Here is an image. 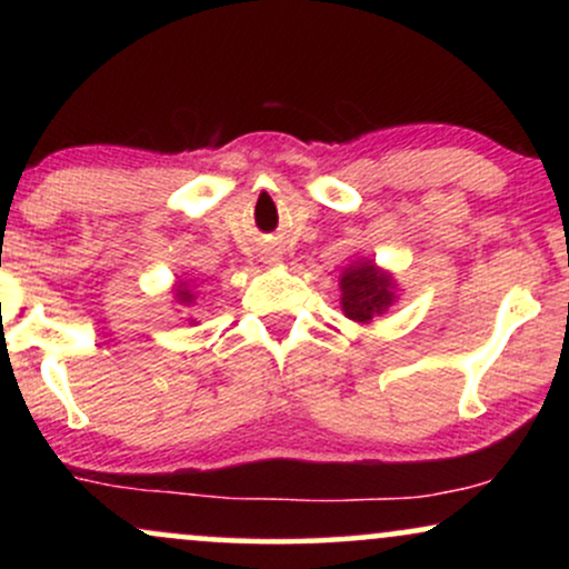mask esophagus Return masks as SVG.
Instances as JSON below:
<instances>
[{
	"mask_svg": "<svg viewBox=\"0 0 569 569\" xmlns=\"http://www.w3.org/2000/svg\"><path fill=\"white\" fill-rule=\"evenodd\" d=\"M267 259H270V262H276L278 257H276V253H267Z\"/></svg>",
	"mask_w": 569,
	"mask_h": 569,
	"instance_id": "esophagus-1",
	"label": "esophagus"
}]
</instances>
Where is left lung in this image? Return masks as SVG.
Returning a JSON list of instances; mask_svg holds the SVG:
<instances>
[{
	"label": "left lung",
	"mask_w": 569,
	"mask_h": 569,
	"mask_svg": "<svg viewBox=\"0 0 569 569\" xmlns=\"http://www.w3.org/2000/svg\"><path fill=\"white\" fill-rule=\"evenodd\" d=\"M342 312L350 321L369 323L396 302V280L375 262H356L339 278Z\"/></svg>",
	"instance_id": "obj_1"
}]
</instances>
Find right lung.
Masks as SVG:
<instances>
[{
  "label": "right lung",
  "mask_w": 569,
  "mask_h": 569,
  "mask_svg": "<svg viewBox=\"0 0 569 569\" xmlns=\"http://www.w3.org/2000/svg\"><path fill=\"white\" fill-rule=\"evenodd\" d=\"M176 302H179V305H192L194 302V293L187 289V283H179V289H176Z\"/></svg>",
  "instance_id": "1"
}]
</instances>
